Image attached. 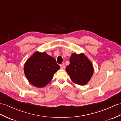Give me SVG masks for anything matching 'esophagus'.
Listing matches in <instances>:
<instances>
[{
  "mask_svg": "<svg viewBox=\"0 0 121 121\" xmlns=\"http://www.w3.org/2000/svg\"><path fill=\"white\" fill-rule=\"evenodd\" d=\"M60 69H65V66L64 64L60 65Z\"/></svg>",
  "mask_w": 121,
  "mask_h": 121,
  "instance_id": "34e87169",
  "label": "esophagus"
}]
</instances>
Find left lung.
<instances>
[{
    "label": "left lung",
    "instance_id": "obj_1",
    "mask_svg": "<svg viewBox=\"0 0 121 121\" xmlns=\"http://www.w3.org/2000/svg\"><path fill=\"white\" fill-rule=\"evenodd\" d=\"M66 71L73 83L85 85L90 81L94 70L92 63L84 53H73Z\"/></svg>",
    "mask_w": 121,
    "mask_h": 121
}]
</instances>
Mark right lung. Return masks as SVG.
<instances>
[{
    "instance_id": "1",
    "label": "right lung",
    "mask_w": 121,
    "mask_h": 121,
    "mask_svg": "<svg viewBox=\"0 0 121 121\" xmlns=\"http://www.w3.org/2000/svg\"><path fill=\"white\" fill-rule=\"evenodd\" d=\"M60 68L55 59L46 52H35L26 61L24 72L30 83L38 88L46 86Z\"/></svg>"
}]
</instances>
